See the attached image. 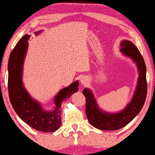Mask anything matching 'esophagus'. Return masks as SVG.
Listing matches in <instances>:
<instances>
[{
    "instance_id": "34e87169",
    "label": "esophagus",
    "mask_w": 155,
    "mask_h": 155,
    "mask_svg": "<svg viewBox=\"0 0 155 155\" xmlns=\"http://www.w3.org/2000/svg\"><path fill=\"white\" fill-rule=\"evenodd\" d=\"M88 82H89V79L87 76H83V77L80 78V83H81V84L83 85L87 84Z\"/></svg>"
}]
</instances>
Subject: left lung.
I'll list each match as a JSON object with an SVG mask.
<instances>
[{
    "mask_svg": "<svg viewBox=\"0 0 155 155\" xmlns=\"http://www.w3.org/2000/svg\"><path fill=\"white\" fill-rule=\"evenodd\" d=\"M120 45L122 47L120 49L121 53L132 59L136 64L138 72L135 91L129 104L117 113H108L100 108L91 89L84 88L82 91L86 98L85 110L89 122L100 130L115 131L126 126L140 113L146 98L147 84L144 59L137 47L132 42L124 40Z\"/></svg>",
    "mask_w": 155,
    "mask_h": 155,
    "instance_id": "1",
    "label": "left lung"
}]
</instances>
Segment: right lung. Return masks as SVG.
Returning a JSON list of instances; mask_svg holds the SVG:
<instances>
[{
	"label": "right lung",
	"instance_id": "add662e5",
	"mask_svg": "<svg viewBox=\"0 0 155 155\" xmlns=\"http://www.w3.org/2000/svg\"><path fill=\"white\" fill-rule=\"evenodd\" d=\"M41 31L35 32L40 34ZM30 35L26 34L17 42L8 60V91L12 107L26 124L35 130L42 132H54L61 124V106L64 100L78 91L79 81H75L61 89L54 98V107L51 110H45L42 105L31 97L24 87L22 76L23 67L27 52Z\"/></svg>",
	"mask_w": 155,
	"mask_h": 155
}]
</instances>
